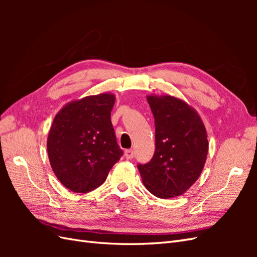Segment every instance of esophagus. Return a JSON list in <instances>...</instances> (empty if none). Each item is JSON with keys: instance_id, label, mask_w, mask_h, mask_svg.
<instances>
[{"instance_id": "esophagus-1", "label": "esophagus", "mask_w": 257, "mask_h": 257, "mask_svg": "<svg viewBox=\"0 0 257 257\" xmlns=\"http://www.w3.org/2000/svg\"><path fill=\"white\" fill-rule=\"evenodd\" d=\"M124 155H125V158L127 160H131V159H133V157H134V151L132 149H127V150L124 151Z\"/></svg>"}]
</instances>
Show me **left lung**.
<instances>
[{"mask_svg": "<svg viewBox=\"0 0 257 257\" xmlns=\"http://www.w3.org/2000/svg\"><path fill=\"white\" fill-rule=\"evenodd\" d=\"M155 121V152L138 165L147 190L160 198L180 196L199 178L208 154L205 124L198 112L172 95H147Z\"/></svg>", "mask_w": 257, "mask_h": 257, "instance_id": "left-lung-1", "label": "left lung"}]
</instances>
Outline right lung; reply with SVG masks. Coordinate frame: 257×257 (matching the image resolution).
<instances>
[{
    "label": "right lung",
    "mask_w": 257,
    "mask_h": 257,
    "mask_svg": "<svg viewBox=\"0 0 257 257\" xmlns=\"http://www.w3.org/2000/svg\"><path fill=\"white\" fill-rule=\"evenodd\" d=\"M112 93L75 99L56 114L47 138L51 168L69 191L88 193L102 185L122 157L110 120Z\"/></svg>",
    "instance_id": "add662e5"
}]
</instances>
